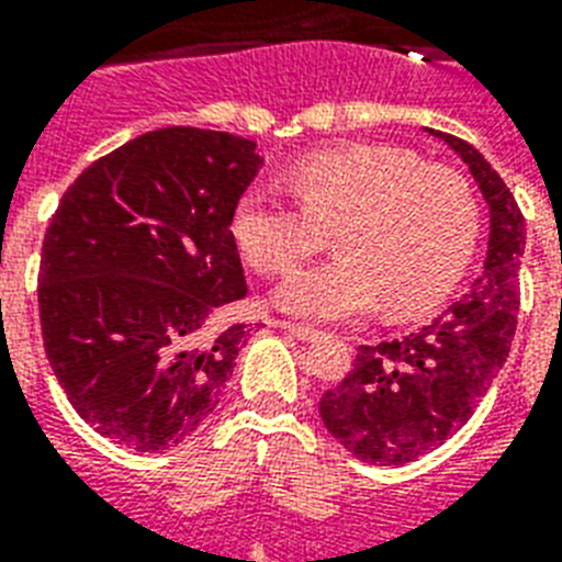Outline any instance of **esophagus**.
Returning a JSON list of instances; mask_svg holds the SVG:
<instances>
[{"label":"esophagus","mask_w":562,"mask_h":562,"mask_svg":"<svg viewBox=\"0 0 562 562\" xmlns=\"http://www.w3.org/2000/svg\"><path fill=\"white\" fill-rule=\"evenodd\" d=\"M282 329L291 335V338H297V341H317L324 333H317L312 326H303V324H291V321H282Z\"/></svg>","instance_id":"obj_1"}]
</instances>
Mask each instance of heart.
Returning a JSON list of instances; mask_svg holds the SVG:
<instances>
[{"label": "heart", "mask_w": 562, "mask_h": 562, "mask_svg": "<svg viewBox=\"0 0 562 562\" xmlns=\"http://www.w3.org/2000/svg\"><path fill=\"white\" fill-rule=\"evenodd\" d=\"M300 203L271 189L238 198L229 233L265 280L289 277L326 247L341 256L294 273L277 303L315 321H344L382 300L391 315L435 306L479 241V201L461 175L419 166L387 145H347L300 157L289 169Z\"/></svg>", "instance_id": "heart-1"}]
</instances>
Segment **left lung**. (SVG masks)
<instances>
[{
	"mask_svg": "<svg viewBox=\"0 0 562 562\" xmlns=\"http://www.w3.org/2000/svg\"><path fill=\"white\" fill-rule=\"evenodd\" d=\"M461 154L490 203L484 271L417 333L361 344L356 368L321 396V417L347 452L400 467L431 452L475 414L507 361L519 315L525 218L496 169L461 136L431 131Z\"/></svg>",
	"mask_w": 562,
	"mask_h": 562,
	"instance_id": "left-lung-1",
	"label": "left lung"
}]
</instances>
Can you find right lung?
Instances as JSON below:
<instances>
[{
	"mask_svg": "<svg viewBox=\"0 0 562 562\" xmlns=\"http://www.w3.org/2000/svg\"><path fill=\"white\" fill-rule=\"evenodd\" d=\"M254 139L160 127L75 178L40 254L43 347L87 426L136 452L183 443L236 368L247 294L229 218Z\"/></svg>",
	"mask_w": 562,
	"mask_h": 562,
	"instance_id": "add662e5",
	"label": "right lung"
}]
</instances>
